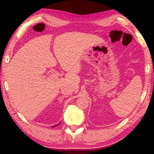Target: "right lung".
I'll return each mask as SVG.
<instances>
[{
    "instance_id": "1",
    "label": "right lung",
    "mask_w": 154,
    "mask_h": 154,
    "mask_svg": "<svg viewBox=\"0 0 154 154\" xmlns=\"http://www.w3.org/2000/svg\"><path fill=\"white\" fill-rule=\"evenodd\" d=\"M59 124H60V123H59ZM58 125H57V126H58ZM53 127H54V126H53Z\"/></svg>"
}]
</instances>
